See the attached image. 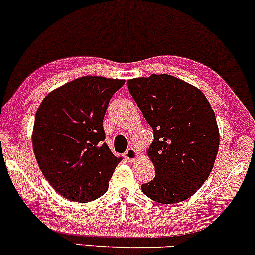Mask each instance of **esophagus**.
<instances>
[{
	"label": "esophagus",
	"mask_w": 255,
	"mask_h": 255,
	"mask_svg": "<svg viewBox=\"0 0 255 255\" xmlns=\"http://www.w3.org/2000/svg\"><path fill=\"white\" fill-rule=\"evenodd\" d=\"M125 158L128 162H134L137 158V152L134 150V148H128V150L125 152Z\"/></svg>",
	"instance_id": "34e87169"
}]
</instances>
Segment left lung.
Returning a JSON list of instances; mask_svg holds the SVG:
<instances>
[{
	"label": "left lung",
	"instance_id": "8db88e82",
	"mask_svg": "<svg viewBox=\"0 0 255 255\" xmlns=\"http://www.w3.org/2000/svg\"><path fill=\"white\" fill-rule=\"evenodd\" d=\"M128 90L153 129L147 154L156 176L142 184V192L157 203H181L203 186L215 164V111L200 90L172 75L130 79Z\"/></svg>",
	"mask_w": 255,
	"mask_h": 255
}]
</instances>
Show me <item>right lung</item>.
<instances>
[{"label":"right lung","mask_w":255,"mask_h":255,"mask_svg":"<svg viewBox=\"0 0 255 255\" xmlns=\"http://www.w3.org/2000/svg\"><path fill=\"white\" fill-rule=\"evenodd\" d=\"M125 80L81 77L49 93L34 118L32 145L44 177L62 197L92 201L107 192L121 157L105 144L103 119Z\"/></svg>","instance_id":"add662e5"}]
</instances>
